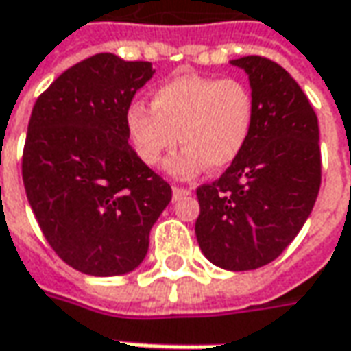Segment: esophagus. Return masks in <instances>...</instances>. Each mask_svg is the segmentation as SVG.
Returning a JSON list of instances; mask_svg holds the SVG:
<instances>
[{"instance_id": "esophagus-1", "label": "esophagus", "mask_w": 351, "mask_h": 351, "mask_svg": "<svg viewBox=\"0 0 351 351\" xmlns=\"http://www.w3.org/2000/svg\"><path fill=\"white\" fill-rule=\"evenodd\" d=\"M171 191H173V199L178 201V199H181V197L191 195V187H180V185H173V187H171Z\"/></svg>"}]
</instances>
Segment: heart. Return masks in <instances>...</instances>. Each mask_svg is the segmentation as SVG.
Segmentation results:
<instances>
[{
  "label": "heart",
  "mask_w": 351,
  "mask_h": 351,
  "mask_svg": "<svg viewBox=\"0 0 351 351\" xmlns=\"http://www.w3.org/2000/svg\"><path fill=\"white\" fill-rule=\"evenodd\" d=\"M253 115V94L243 81L187 73L158 84L150 94V108L141 102L129 106L125 125L137 156L148 166H158L180 137L183 150L168 170L191 178L206 166L220 171L236 162Z\"/></svg>",
  "instance_id": "1"
}]
</instances>
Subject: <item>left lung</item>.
Wrapping results in <instances>:
<instances>
[{
	"instance_id": "1",
	"label": "left lung",
	"mask_w": 351,
	"mask_h": 351,
	"mask_svg": "<svg viewBox=\"0 0 351 351\" xmlns=\"http://www.w3.org/2000/svg\"><path fill=\"white\" fill-rule=\"evenodd\" d=\"M249 75L253 127L234 164L197 187V241L213 265L253 270L272 263L300 234L321 187L319 121L307 96L278 63L232 60Z\"/></svg>"
}]
</instances>
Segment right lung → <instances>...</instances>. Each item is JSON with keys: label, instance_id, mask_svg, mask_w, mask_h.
Returning a JSON list of instances; mask_svg holds the SVG:
<instances>
[{"label": "right lung", "instance_id": "obj_1", "mask_svg": "<svg viewBox=\"0 0 351 351\" xmlns=\"http://www.w3.org/2000/svg\"><path fill=\"white\" fill-rule=\"evenodd\" d=\"M154 75L148 61L96 53L40 94L28 121L23 181L51 249L90 276H117L147 257L171 187L129 147L125 114Z\"/></svg>", "mask_w": 351, "mask_h": 351}]
</instances>
